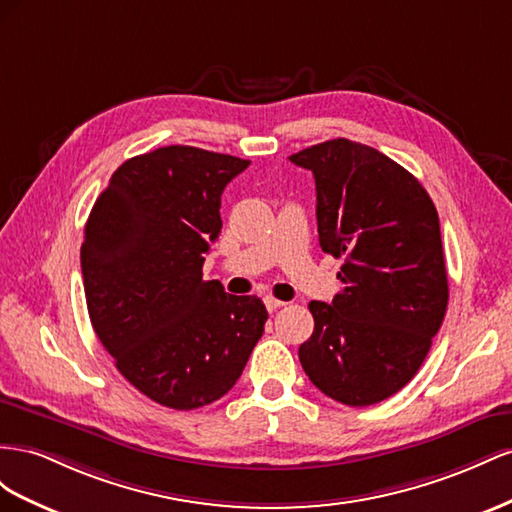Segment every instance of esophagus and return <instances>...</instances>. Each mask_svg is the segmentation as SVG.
I'll return each mask as SVG.
<instances>
[{
  "label": "esophagus",
  "mask_w": 512,
  "mask_h": 512,
  "mask_svg": "<svg viewBox=\"0 0 512 512\" xmlns=\"http://www.w3.org/2000/svg\"><path fill=\"white\" fill-rule=\"evenodd\" d=\"M264 304H266L268 311H276V309H281V306H285L287 302L276 300V298H272V296H266V298H264Z\"/></svg>",
  "instance_id": "esophagus-1"
}]
</instances>
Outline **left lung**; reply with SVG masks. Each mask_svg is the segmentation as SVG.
I'll list each match as a JSON object with an SVG mask.
<instances>
[{
    "label": "left lung",
    "instance_id": "1",
    "mask_svg": "<svg viewBox=\"0 0 512 512\" xmlns=\"http://www.w3.org/2000/svg\"><path fill=\"white\" fill-rule=\"evenodd\" d=\"M289 160L313 171L321 251L343 257L339 294L309 304L302 369L343 405L379 403L418 373L446 315L440 218L414 175L369 145L332 139Z\"/></svg>",
    "mask_w": 512,
    "mask_h": 512
}]
</instances>
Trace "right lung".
<instances>
[{
	"label": "right lung",
	"mask_w": 512,
	"mask_h": 512,
	"mask_svg": "<svg viewBox=\"0 0 512 512\" xmlns=\"http://www.w3.org/2000/svg\"><path fill=\"white\" fill-rule=\"evenodd\" d=\"M251 160L191 145L128 158L85 223L81 272L94 332L145 397L195 410L221 399L264 334L257 296L203 281L221 195Z\"/></svg>",
	"instance_id": "add662e5"
}]
</instances>
